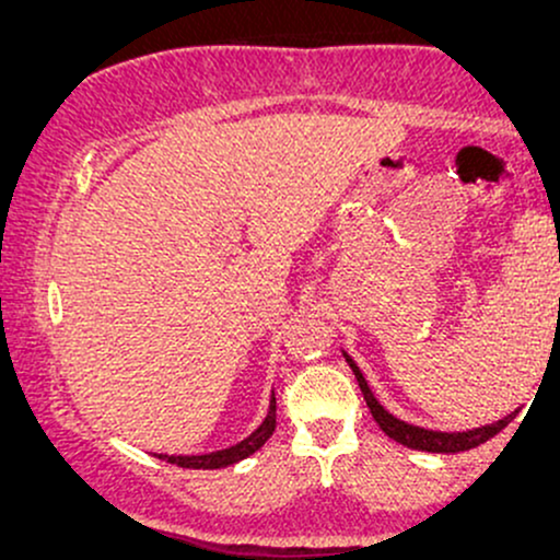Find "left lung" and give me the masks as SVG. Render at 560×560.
I'll return each instance as SVG.
<instances>
[{
  "mask_svg": "<svg viewBox=\"0 0 560 560\" xmlns=\"http://www.w3.org/2000/svg\"><path fill=\"white\" fill-rule=\"evenodd\" d=\"M347 365L352 369V374L358 378V387L363 392V400L369 405L371 416H374V421L378 423V429H382L384 434L389 436V440L400 442L402 447H410V450H421V453H464V450H471L481 445V442H487L490 436H494L500 432V429H505L508 423L516 419L518 410H513V413L503 416L500 421H492V423H485V427H477V429H466V432H436V429H423V427H416V423H408L402 419H397V416H392L387 408H384L382 402L376 400L374 392H371L369 382H365L363 371L358 369V363L352 361L350 355L342 350Z\"/></svg>",
  "mask_w": 560,
  "mask_h": 560,
  "instance_id": "left-lung-1",
  "label": "left lung"
}]
</instances>
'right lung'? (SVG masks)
<instances>
[{"label":"right lung","instance_id":"add662e5","mask_svg":"<svg viewBox=\"0 0 560 560\" xmlns=\"http://www.w3.org/2000/svg\"><path fill=\"white\" fill-rule=\"evenodd\" d=\"M273 429H276V397L271 395L266 419L260 421V427L255 429L253 434H247L242 442H236V445L213 450V453H202V455H168V453H155V455L160 460H168V464H176L182 468H226V466L240 464L244 458H249L255 450L266 445L268 436L273 434Z\"/></svg>","mask_w":560,"mask_h":560}]
</instances>
